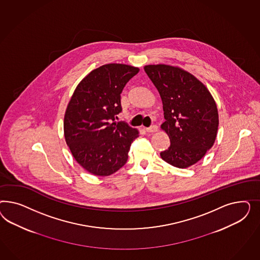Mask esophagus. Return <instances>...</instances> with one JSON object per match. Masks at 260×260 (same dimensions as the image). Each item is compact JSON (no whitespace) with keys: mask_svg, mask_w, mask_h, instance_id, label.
<instances>
[{"mask_svg":"<svg viewBox=\"0 0 260 260\" xmlns=\"http://www.w3.org/2000/svg\"><path fill=\"white\" fill-rule=\"evenodd\" d=\"M157 126H155V125L150 126V127H146V132L147 133H155V132H157Z\"/></svg>","mask_w":260,"mask_h":260,"instance_id":"esophagus-1","label":"esophagus"}]
</instances>
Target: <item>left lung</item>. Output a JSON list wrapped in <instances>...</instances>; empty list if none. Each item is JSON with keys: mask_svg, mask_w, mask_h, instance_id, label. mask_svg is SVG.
<instances>
[{"mask_svg": "<svg viewBox=\"0 0 260 260\" xmlns=\"http://www.w3.org/2000/svg\"><path fill=\"white\" fill-rule=\"evenodd\" d=\"M161 96L170 147L161 158L185 169L196 164L213 147L218 128V112L213 96L188 71L168 64L144 68Z\"/></svg>", "mask_w": 260, "mask_h": 260, "instance_id": "obj_1", "label": "left lung"}]
</instances>
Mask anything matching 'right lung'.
<instances>
[{
    "label": "right lung",
    "instance_id": "1",
    "mask_svg": "<svg viewBox=\"0 0 260 260\" xmlns=\"http://www.w3.org/2000/svg\"><path fill=\"white\" fill-rule=\"evenodd\" d=\"M138 68L108 63L91 71L74 90L64 114L66 142L75 160L88 173L107 176L126 164L138 132L116 122L121 93Z\"/></svg>",
    "mask_w": 260,
    "mask_h": 260
}]
</instances>
